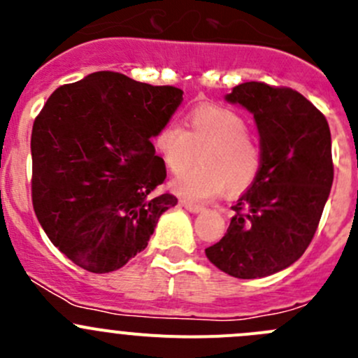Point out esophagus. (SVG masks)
<instances>
[{"label":"esophagus","instance_id":"34e87169","mask_svg":"<svg viewBox=\"0 0 358 358\" xmlns=\"http://www.w3.org/2000/svg\"><path fill=\"white\" fill-rule=\"evenodd\" d=\"M180 204H182L183 208L187 209V211L194 213V215H197V213L204 211V208H202V206H199V204H194V202H189V201H180Z\"/></svg>","mask_w":358,"mask_h":358}]
</instances>
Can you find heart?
<instances>
[{
	"instance_id": "b5f03b06",
	"label": "heart",
	"mask_w": 358,
	"mask_h": 358,
	"mask_svg": "<svg viewBox=\"0 0 358 358\" xmlns=\"http://www.w3.org/2000/svg\"><path fill=\"white\" fill-rule=\"evenodd\" d=\"M154 147L171 173L185 171L197 152L201 166L173 180L178 196L206 201L223 190L243 192L259 169V147L248 133V122L237 112L218 106L197 107L189 114L187 129L166 122L154 136Z\"/></svg>"
}]
</instances>
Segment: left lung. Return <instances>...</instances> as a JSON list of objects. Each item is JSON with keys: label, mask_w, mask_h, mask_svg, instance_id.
I'll return each mask as SVG.
<instances>
[{"label": "left lung", "mask_w": 358, "mask_h": 358, "mask_svg": "<svg viewBox=\"0 0 358 358\" xmlns=\"http://www.w3.org/2000/svg\"><path fill=\"white\" fill-rule=\"evenodd\" d=\"M244 107L259 133V169L209 262L237 279H262L301 258L319 227L333 187L326 117L291 88L249 81L225 95Z\"/></svg>", "instance_id": "obj_1"}]
</instances>
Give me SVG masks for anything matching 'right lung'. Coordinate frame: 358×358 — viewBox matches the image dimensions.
<instances>
[{"label": "right lung", "instance_id": "add662e5", "mask_svg": "<svg viewBox=\"0 0 358 358\" xmlns=\"http://www.w3.org/2000/svg\"><path fill=\"white\" fill-rule=\"evenodd\" d=\"M175 86L93 72L57 88L31 135L32 206L53 246L93 273L121 268L147 248L176 206L150 140L182 106Z\"/></svg>", "mask_w": 358, "mask_h": 358}]
</instances>
